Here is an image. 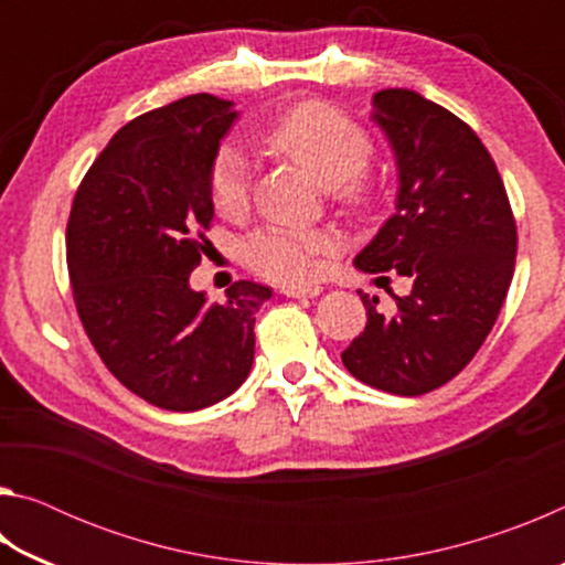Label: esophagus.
<instances>
[{
  "instance_id": "esophagus-1",
  "label": "esophagus",
  "mask_w": 565,
  "mask_h": 565,
  "mask_svg": "<svg viewBox=\"0 0 565 565\" xmlns=\"http://www.w3.org/2000/svg\"><path fill=\"white\" fill-rule=\"evenodd\" d=\"M281 294L286 299H313L321 294V286H284Z\"/></svg>"
}]
</instances>
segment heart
Wrapping results in <instances>:
<instances>
[{
	"instance_id": "heart-1",
	"label": "heart",
	"mask_w": 565,
	"mask_h": 565,
	"mask_svg": "<svg viewBox=\"0 0 565 565\" xmlns=\"http://www.w3.org/2000/svg\"><path fill=\"white\" fill-rule=\"evenodd\" d=\"M262 145L271 154L291 159L327 184L339 202L369 204L374 184L366 164L374 145L366 129L347 111L327 102H299L266 124ZM252 194V164L236 147L216 151L209 169V196L222 216H242ZM339 238L321 228L266 226L248 236L244 259L264 279L276 284H306L323 271V262L337 254Z\"/></svg>"
}]
</instances>
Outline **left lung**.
Returning <instances> with one entry per match:
<instances>
[{"instance_id":"8db88e82","label":"left lung","mask_w":565,"mask_h":565,"mask_svg":"<svg viewBox=\"0 0 565 565\" xmlns=\"http://www.w3.org/2000/svg\"><path fill=\"white\" fill-rule=\"evenodd\" d=\"M374 121L396 154V214L353 264L411 276L414 289L391 294L388 317L361 294L366 329L341 361L363 384L420 396L461 374L499 319L515 218L489 149L456 114L411 89H384L374 94Z\"/></svg>"}]
</instances>
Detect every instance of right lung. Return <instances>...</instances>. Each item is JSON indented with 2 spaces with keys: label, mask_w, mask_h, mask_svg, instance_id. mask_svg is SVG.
<instances>
[{
  "label": "right lung",
  "mask_w": 565,
  "mask_h": 565,
  "mask_svg": "<svg viewBox=\"0 0 565 565\" xmlns=\"http://www.w3.org/2000/svg\"><path fill=\"white\" fill-rule=\"evenodd\" d=\"M236 119L191 94L114 134L76 189L66 266L76 313L114 376L167 411H199L244 384L269 286L236 281L224 303L189 286L212 244L209 169Z\"/></svg>",
  "instance_id": "obj_1"
}]
</instances>
